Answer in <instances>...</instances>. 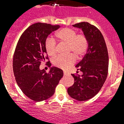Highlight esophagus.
<instances>
[{"mask_svg": "<svg viewBox=\"0 0 124 124\" xmlns=\"http://www.w3.org/2000/svg\"><path fill=\"white\" fill-rule=\"evenodd\" d=\"M63 73H64V75H67V74H68V73L66 71H64V72H63Z\"/></svg>", "mask_w": 124, "mask_h": 124, "instance_id": "1", "label": "esophagus"}]
</instances>
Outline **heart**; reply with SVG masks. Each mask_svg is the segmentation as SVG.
Wrapping results in <instances>:
<instances>
[{
    "instance_id": "1",
    "label": "heart",
    "mask_w": 124,
    "mask_h": 124,
    "mask_svg": "<svg viewBox=\"0 0 124 124\" xmlns=\"http://www.w3.org/2000/svg\"><path fill=\"white\" fill-rule=\"evenodd\" d=\"M56 37L60 42L67 45V52L72 53L76 57L81 56L88 48V40L84 34H77L75 30L64 28L56 33ZM45 49L47 54L54 56L56 54V43L54 39L48 38L45 43ZM75 58L73 54L59 56L53 61L56 67L66 70L74 64Z\"/></svg>"
}]
</instances>
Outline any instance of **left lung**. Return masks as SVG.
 <instances>
[{
    "label": "left lung",
    "mask_w": 124,
    "mask_h": 124,
    "mask_svg": "<svg viewBox=\"0 0 124 124\" xmlns=\"http://www.w3.org/2000/svg\"><path fill=\"white\" fill-rule=\"evenodd\" d=\"M73 26L83 30L88 40V48L83 60L76 66L83 75L72 74L74 83L68 88V93L73 99L84 101L96 96L106 81L109 55L104 38L97 27L85 22Z\"/></svg>",
    "instance_id": "left-lung-1"
}]
</instances>
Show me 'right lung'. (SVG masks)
<instances>
[{
    "mask_svg": "<svg viewBox=\"0 0 124 124\" xmlns=\"http://www.w3.org/2000/svg\"><path fill=\"white\" fill-rule=\"evenodd\" d=\"M59 28V25L33 24L23 33L15 48L13 59L15 80L24 94L35 101L51 97L63 76V70L53 66L48 73L40 69L41 63L48 59L45 49L47 37ZM47 63L50 67V61Z\"/></svg>",
    "mask_w": 124,
    "mask_h": 124,
    "instance_id": "add662e5",
    "label": "right lung"
}]
</instances>
